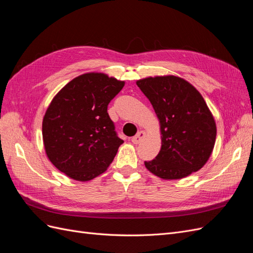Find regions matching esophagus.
Wrapping results in <instances>:
<instances>
[{"label":"esophagus","mask_w":253,"mask_h":253,"mask_svg":"<svg viewBox=\"0 0 253 253\" xmlns=\"http://www.w3.org/2000/svg\"><path fill=\"white\" fill-rule=\"evenodd\" d=\"M144 136H145V133L143 132V131H139L138 133H137L133 138H132V142L134 143V144H138L143 138H144Z\"/></svg>","instance_id":"esophagus-1"}]
</instances>
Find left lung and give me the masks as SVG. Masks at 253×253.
Listing matches in <instances>:
<instances>
[{"instance_id":"obj_1","label":"left lung","mask_w":253,"mask_h":253,"mask_svg":"<svg viewBox=\"0 0 253 253\" xmlns=\"http://www.w3.org/2000/svg\"><path fill=\"white\" fill-rule=\"evenodd\" d=\"M160 122L162 149L147 169L164 179H179L204 167L216 138V126L203 96L175 76L136 82Z\"/></svg>"}]
</instances>
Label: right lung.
Masks as SVG:
<instances>
[{
    "label": "right lung",
    "mask_w": 253,
    "mask_h": 253,
    "mask_svg": "<svg viewBox=\"0 0 253 253\" xmlns=\"http://www.w3.org/2000/svg\"><path fill=\"white\" fill-rule=\"evenodd\" d=\"M124 81L88 73L68 82L44 115L42 135L48 159L71 178L86 181L102 174L116 156L120 139L108 105Z\"/></svg>",
    "instance_id": "obj_1"
}]
</instances>
